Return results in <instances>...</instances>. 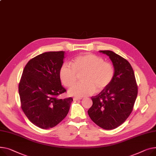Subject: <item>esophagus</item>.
I'll list each match as a JSON object with an SVG mask.
<instances>
[{
	"mask_svg": "<svg viewBox=\"0 0 156 156\" xmlns=\"http://www.w3.org/2000/svg\"><path fill=\"white\" fill-rule=\"evenodd\" d=\"M82 98H80V97H74L73 98V100L75 101H76V100H81Z\"/></svg>",
	"mask_w": 156,
	"mask_h": 156,
	"instance_id": "obj_1",
	"label": "esophagus"
}]
</instances>
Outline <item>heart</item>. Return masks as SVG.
Here are the masks:
<instances>
[{
	"label": "heart",
	"mask_w": 156,
	"mask_h": 156,
	"mask_svg": "<svg viewBox=\"0 0 156 156\" xmlns=\"http://www.w3.org/2000/svg\"><path fill=\"white\" fill-rule=\"evenodd\" d=\"M71 65L65 63L59 71L61 81L65 87H70L76 81L77 75L83 72L81 76L83 82L72 87L68 91L72 96L83 97L105 88L114 76L113 66L103 59L93 54H85L75 57Z\"/></svg>",
	"instance_id": "heart-1"
}]
</instances>
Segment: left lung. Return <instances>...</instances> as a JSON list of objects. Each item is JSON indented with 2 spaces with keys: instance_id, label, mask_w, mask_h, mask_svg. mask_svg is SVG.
<instances>
[{
  "instance_id": "obj_1",
  "label": "left lung",
  "mask_w": 156,
  "mask_h": 156,
  "mask_svg": "<svg viewBox=\"0 0 156 156\" xmlns=\"http://www.w3.org/2000/svg\"><path fill=\"white\" fill-rule=\"evenodd\" d=\"M100 52L109 56L114 76L105 88L91 97L93 105L88 113L97 126L112 130L122 125L130 115L138 90L133 70L127 60L112 51Z\"/></svg>"
}]
</instances>
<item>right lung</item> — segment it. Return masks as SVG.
<instances>
[{
  "mask_svg": "<svg viewBox=\"0 0 156 156\" xmlns=\"http://www.w3.org/2000/svg\"><path fill=\"white\" fill-rule=\"evenodd\" d=\"M64 51L46 52L28 61L19 84L21 108L36 126L48 129L63 120L69 112L73 98L58 99L66 90L59 76L63 64Z\"/></svg>",
  "mask_w": 156,
  "mask_h": 156,
  "instance_id": "obj_1",
  "label": "right lung"
}]
</instances>
